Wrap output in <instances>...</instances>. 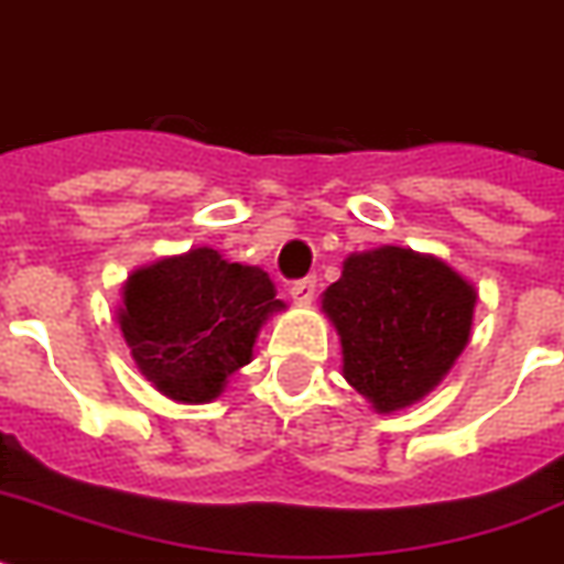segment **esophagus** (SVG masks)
<instances>
[{
  "label": "esophagus",
  "instance_id": "esophagus-1",
  "mask_svg": "<svg viewBox=\"0 0 564 564\" xmlns=\"http://www.w3.org/2000/svg\"><path fill=\"white\" fill-rule=\"evenodd\" d=\"M314 291H316V279L314 276H305V279H296V282H291V300L293 302H311L314 300Z\"/></svg>",
  "mask_w": 564,
  "mask_h": 564
}]
</instances>
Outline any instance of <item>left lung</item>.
I'll return each instance as SVG.
<instances>
[{"mask_svg": "<svg viewBox=\"0 0 564 564\" xmlns=\"http://www.w3.org/2000/svg\"><path fill=\"white\" fill-rule=\"evenodd\" d=\"M476 291L435 256L380 248L348 256L323 311L343 343V375L377 412L441 383L464 351Z\"/></svg>", "mask_w": 564, "mask_h": 564, "instance_id": "8db88e82", "label": "left lung"}]
</instances>
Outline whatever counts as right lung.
Segmentation results:
<instances>
[{"label": "right lung", "mask_w": 564, "mask_h": 564, "mask_svg": "<svg viewBox=\"0 0 564 564\" xmlns=\"http://www.w3.org/2000/svg\"><path fill=\"white\" fill-rule=\"evenodd\" d=\"M279 308L268 273L198 248L129 276L120 332L158 392L207 403L250 362L256 334Z\"/></svg>", "instance_id": "right-lung-1"}]
</instances>
